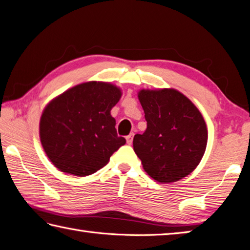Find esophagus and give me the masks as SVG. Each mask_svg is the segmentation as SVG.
Returning a JSON list of instances; mask_svg holds the SVG:
<instances>
[{"label": "esophagus", "instance_id": "34e87169", "mask_svg": "<svg viewBox=\"0 0 250 250\" xmlns=\"http://www.w3.org/2000/svg\"><path fill=\"white\" fill-rule=\"evenodd\" d=\"M125 140H126V143H128L129 145H131L132 144V141H133V133H131V134H129L128 136H126Z\"/></svg>", "mask_w": 250, "mask_h": 250}]
</instances>
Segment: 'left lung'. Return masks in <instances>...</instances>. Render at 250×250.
Segmentation results:
<instances>
[{
  "mask_svg": "<svg viewBox=\"0 0 250 250\" xmlns=\"http://www.w3.org/2000/svg\"><path fill=\"white\" fill-rule=\"evenodd\" d=\"M147 128L135 134L133 149L150 178L172 183L192 173L207 146L208 131L192 102L174 89L141 90Z\"/></svg>",
  "mask_w": 250,
  "mask_h": 250,
  "instance_id": "left-lung-1",
  "label": "left lung"
}]
</instances>
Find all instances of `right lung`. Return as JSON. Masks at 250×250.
<instances>
[{
  "label": "right lung",
  "mask_w": 250,
  "mask_h": 250,
  "mask_svg": "<svg viewBox=\"0 0 250 250\" xmlns=\"http://www.w3.org/2000/svg\"><path fill=\"white\" fill-rule=\"evenodd\" d=\"M121 95L111 83L90 81L48 103L40 119V140L58 170L77 177L93 174L125 144L110 115Z\"/></svg>",
  "instance_id": "1"
}]
</instances>
